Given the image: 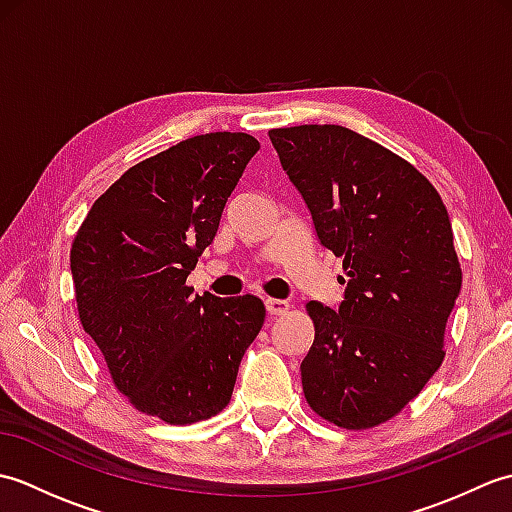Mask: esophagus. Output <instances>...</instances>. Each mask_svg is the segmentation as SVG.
Listing matches in <instances>:
<instances>
[{"mask_svg": "<svg viewBox=\"0 0 512 512\" xmlns=\"http://www.w3.org/2000/svg\"><path fill=\"white\" fill-rule=\"evenodd\" d=\"M264 303H266V310H268V314H273V317H279V314H286V312H288V308H290V303H288V301H284V299H273V297H268Z\"/></svg>", "mask_w": 512, "mask_h": 512, "instance_id": "obj_1", "label": "esophagus"}]
</instances>
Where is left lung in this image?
Returning a JSON list of instances; mask_svg holds the SVG:
<instances>
[{
    "label": "left lung",
    "mask_w": 512,
    "mask_h": 512,
    "mask_svg": "<svg viewBox=\"0 0 512 512\" xmlns=\"http://www.w3.org/2000/svg\"><path fill=\"white\" fill-rule=\"evenodd\" d=\"M268 136L319 242L345 270L339 310L306 306L314 341L301 363L303 394L336 427L372 429L444 361V328L462 288L447 206L416 167L347 127Z\"/></svg>",
    "instance_id": "obj_1"
}]
</instances>
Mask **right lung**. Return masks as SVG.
<instances>
[{"mask_svg": "<svg viewBox=\"0 0 512 512\" xmlns=\"http://www.w3.org/2000/svg\"><path fill=\"white\" fill-rule=\"evenodd\" d=\"M259 143L242 132L182 140L127 169L70 250L76 308L116 389L169 424L220 413L264 325L255 295H193L187 277Z\"/></svg>", "mask_w": 512, "mask_h": 512, "instance_id": "right-lung-1", "label": "right lung"}]
</instances>
